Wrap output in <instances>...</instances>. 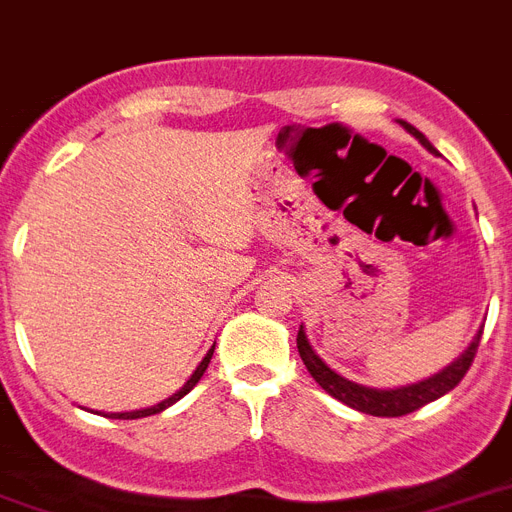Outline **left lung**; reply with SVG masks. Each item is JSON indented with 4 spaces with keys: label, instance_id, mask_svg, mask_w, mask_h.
<instances>
[{
    "label": "left lung",
    "instance_id": "left-lung-1",
    "mask_svg": "<svg viewBox=\"0 0 512 512\" xmlns=\"http://www.w3.org/2000/svg\"><path fill=\"white\" fill-rule=\"evenodd\" d=\"M401 124H404V130H409L414 138L420 140L422 146L436 154V148L430 146V140L425 138L420 130H414L412 124H406V122ZM481 335H484V329H478V335L473 337L468 350H465L454 364H449L438 374L428 377V380L414 382V385H406V388H396V390L364 388V385L345 380V377H340L337 372H332V369H329V366L324 364L316 353H313L303 327H300V332H297V350H300V358H303V364L308 366V372H311L313 380L319 382L329 396H335L337 401H342V404L353 406L356 412L372 414V417H404V414L417 412L420 406L436 401V398H441L444 393H449V390L460 385V380L468 374L470 364H473V358H476Z\"/></svg>",
    "mask_w": 512,
    "mask_h": 512
}]
</instances>
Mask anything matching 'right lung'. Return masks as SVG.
Masks as SVG:
<instances>
[{"instance_id": "obj_1", "label": "right lung", "mask_w": 512, "mask_h": 512, "mask_svg": "<svg viewBox=\"0 0 512 512\" xmlns=\"http://www.w3.org/2000/svg\"><path fill=\"white\" fill-rule=\"evenodd\" d=\"M212 353H215V348H209V353H207V356H204V361H201V364L196 366V372L191 374V380L185 382L183 388L177 390L175 396H170V398H167V401H162V404L151 406V409H138V412H124V414H114V420H138V417H148V414H159V412H164V409H167V406H172V404H175V401H180V398H183L185 393H188V390H191L193 385H196V382L201 380V374L207 372V366H209V358H212Z\"/></svg>"}]
</instances>
